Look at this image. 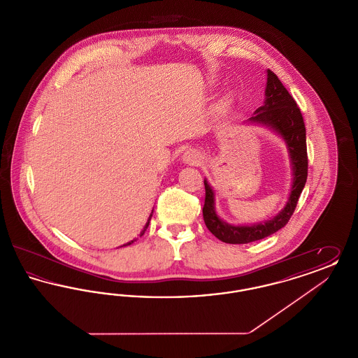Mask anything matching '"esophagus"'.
<instances>
[{
    "label": "esophagus",
    "mask_w": 358,
    "mask_h": 358,
    "mask_svg": "<svg viewBox=\"0 0 358 358\" xmlns=\"http://www.w3.org/2000/svg\"><path fill=\"white\" fill-rule=\"evenodd\" d=\"M182 161L187 165L197 166L203 162V154L200 153L196 149H189L185 153L182 154Z\"/></svg>",
    "instance_id": "esophagus-1"
}]
</instances>
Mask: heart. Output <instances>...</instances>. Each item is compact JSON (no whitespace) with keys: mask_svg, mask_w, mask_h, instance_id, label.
<instances>
[{"mask_svg":"<svg viewBox=\"0 0 358 358\" xmlns=\"http://www.w3.org/2000/svg\"><path fill=\"white\" fill-rule=\"evenodd\" d=\"M231 104H232V99H231V96H225V98L222 99V110L227 111V110L231 107Z\"/></svg>","mask_w":358,"mask_h":358,"instance_id":"obj_1","label":"heart"}]
</instances>
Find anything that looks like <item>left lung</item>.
I'll list each match as a JSON object with an SVG mask.
<instances>
[{"instance_id":"8db88e82","label":"left lung","mask_w":358,"mask_h":358,"mask_svg":"<svg viewBox=\"0 0 358 358\" xmlns=\"http://www.w3.org/2000/svg\"><path fill=\"white\" fill-rule=\"evenodd\" d=\"M267 83L264 91V103L256 108L254 115L245 123L257 124L268 129L280 136L289 153L291 168V187L285 206L270 220L255 224H229L222 220L216 210L215 190L204 178L205 203L203 208L205 225L224 243L247 244L267 238L282 229L292 216L298 199L307 180L306 129L301 110L286 87L278 79L273 71L267 69Z\"/></svg>"}]
</instances>
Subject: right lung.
Instances as JSON below:
<instances>
[{
  "label": "right lung",
  "instance_id": "1",
  "mask_svg": "<svg viewBox=\"0 0 358 358\" xmlns=\"http://www.w3.org/2000/svg\"><path fill=\"white\" fill-rule=\"evenodd\" d=\"M152 216H153V210H152V213H150V216H149V219H148V222H146V224H145V227H143V229L141 231V234H139V236H142L143 234H145V231L148 229V227H149V222H150V220H152ZM136 238H133L131 241H129V243H126V244H123L122 247H126V245H130V244H133L134 241H136Z\"/></svg>",
  "mask_w": 358,
  "mask_h": 358
}]
</instances>
